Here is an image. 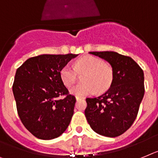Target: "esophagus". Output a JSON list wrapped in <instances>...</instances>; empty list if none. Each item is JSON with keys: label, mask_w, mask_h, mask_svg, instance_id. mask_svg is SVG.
Returning a JSON list of instances; mask_svg holds the SVG:
<instances>
[{"label": "esophagus", "mask_w": 158, "mask_h": 158, "mask_svg": "<svg viewBox=\"0 0 158 158\" xmlns=\"http://www.w3.org/2000/svg\"><path fill=\"white\" fill-rule=\"evenodd\" d=\"M80 99H84V98H83V97H78V96H76V100H80Z\"/></svg>", "instance_id": "esophagus-1"}]
</instances>
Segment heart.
Here are the masks:
<instances>
[{
  "instance_id": "b5f03b06",
  "label": "heart",
  "mask_w": 158,
  "mask_h": 158,
  "mask_svg": "<svg viewBox=\"0 0 158 158\" xmlns=\"http://www.w3.org/2000/svg\"><path fill=\"white\" fill-rule=\"evenodd\" d=\"M83 82L71 87L70 92L78 97L98 93H104L109 89L114 79V71L112 66L104 63L99 58L94 56H84L78 59L74 64V68L66 65L60 71L61 79L67 87L72 86L78 79V74L84 75Z\"/></svg>"
}]
</instances>
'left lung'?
Returning <instances> with one entry per match:
<instances>
[{
  "instance_id": "1",
  "label": "left lung",
  "mask_w": 158,
  "mask_h": 158,
  "mask_svg": "<svg viewBox=\"0 0 158 158\" xmlns=\"http://www.w3.org/2000/svg\"><path fill=\"white\" fill-rule=\"evenodd\" d=\"M89 53L112 66L114 79L105 93L86 99L85 116L96 133L116 137L126 132L136 120L144 94V72L130 57L114 51Z\"/></svg>"
}]
</instances>
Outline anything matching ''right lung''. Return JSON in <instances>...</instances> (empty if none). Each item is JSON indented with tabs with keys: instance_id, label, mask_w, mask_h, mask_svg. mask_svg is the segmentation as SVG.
I'll use <instances>...</instances> for the list:
<instances>
[{
	"instance_id": "1",
	"label": "right lung",
	"mask_w": 158,
	"mask_h": 158,
	"mask_svg": "<svg viewBox=\"0 0 158 158\" xmlns=\"http://www.w3.org/2000/svg\"><path fill=\"white\" fill-rule=\"evenodd\" d=\"M77 56L41 54L27 59L16 71L13 92L18 116L37 138H56L70 124L76 99L64 86L60 71Z\"/></svg>"
}]
</instances>
